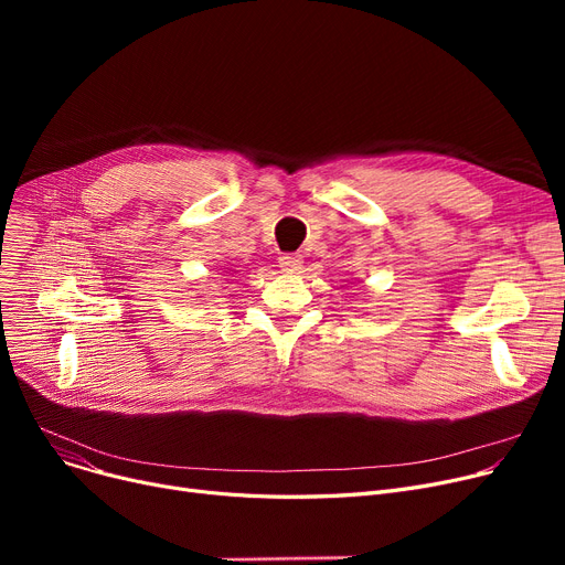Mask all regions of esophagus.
<instances>
[{
	"instance_id": "obj_1",
	"label": "esophagus",
	"mask_w": 565,
	"mask_h": 565,
	"mask_svg": "<svg viewBox=\"0 0 565 565\" xmlns=\"http://www.w3.org/2000/svg\"><path fill=\"white\" fill-rule=\"evenodd\" d=\"M279 267H281L284 273H288V275H295V273H300V267H302V258H300V256H292V254L279 256Z\"/></svg>"
}]
</instances>
